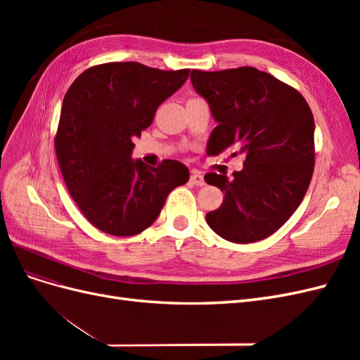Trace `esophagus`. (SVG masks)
Returning <instances> with one entry per match:
<instances>
[{
    "instance_id": "1",
    "label": "esophagus",
    "mask_w": 360,
    "mask_h": 360,
    "mask_svg": "<svg viewBox=\"0 0 360 360\" xmlns=\"http://www.w3.org/2000/svg\"><path fill=\"white\" fill-rule=\"evenodd\" d=\"M189 181H191L192 184H195V186H204V184H205L202 176H201V174H200L198 171H192Z\"/></svg>"
}]
</instances>
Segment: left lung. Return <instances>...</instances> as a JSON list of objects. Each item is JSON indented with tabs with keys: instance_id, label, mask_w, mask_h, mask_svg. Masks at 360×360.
<instances>
[{
	"instance_id": "8db88e82",
	"label": "left lung",
	"mask_w": 360,
	"mask_h": 360,
	"mask_svg": "<svg viewBox=\"0 0 360 360\" xmlns=\"http://www.w3.org/2000/svg\"><path fill=\"white\" fill-rule=\"evenodd\" d=\"M193 89L210 106L217 126L207 155H245L233 177L207 172L224 202L205 214L212 230L233 243L274 234L296 212L314 172V117L304 97L255 68L192 70Z\"/></svg>"
}]
</instances>
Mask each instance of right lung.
<instances>
[{
	"instance_id": "add662e5",
	"label": "right lung",
	"mask_w": 360,
	"mask_h": 360,
	"mask_svg": "<svg viewBox=\"0 0 360 360\" xmlns=\"http://www.w3.org/2000/svg\"><path fill=\"white\" fill-rule=\"evenodd\" d=\"M189 72L105 63L82 72L64 96L56 135L58 165L70 197L97 230L139 234L156 221L168 193L189 180L179 160L148 168L130 158L135 136L153 123L159 105Z\"/></svg>"
}]
</instances>
